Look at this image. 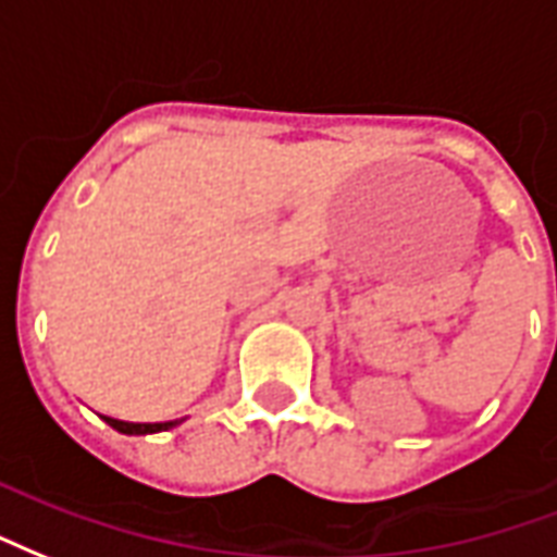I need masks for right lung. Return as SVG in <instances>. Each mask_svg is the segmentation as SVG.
<instances>
[{
	"label": "right lung",
	"instance_id": "add662e5",
	"mask_svg": "<svg viewBox=\"0 0 557 557\" xmlns=\"http://www.w3.org/2000/svg\"><path fill=\"white\" fill-rule=\"evenodd\" d=\"M109 428H115L117 433H127V436H145V433H160V430L177 428L181 421H157V424H136V421H117V418L103 416Z\"/></svg>",
	"mask_w": 557,
	"mask_h": 557
}]
</instances>
